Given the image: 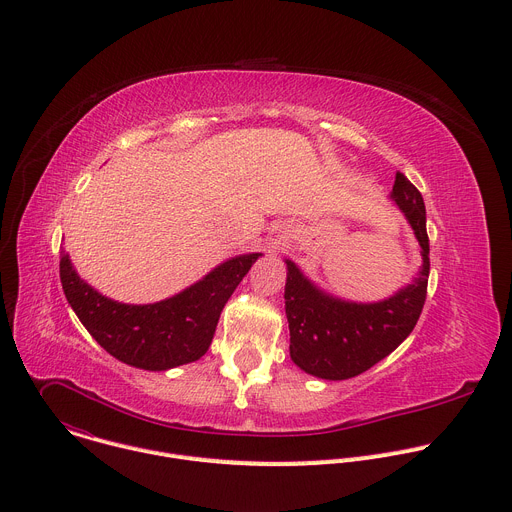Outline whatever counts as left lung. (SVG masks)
<instances>
[{
  "mask_svg": "<svg viewBox=\"0 0 512 512\" xmlns=\"http://www.w3.org/2000/svg\"><path fill=\"white\" fill-rule=\"evenodd\" d=\"M391 200L405 214L421 247V267L411 283L387 300L360 304L326 294L291 261L285 279L289 356L298 367L326 381L352 379L389 356L415 328L425 304L429 239L419 190L397 172Z\"/></svg>",
  "mask_w": 512,
  "mask_h": 512,
  "instance_id": "left-lung-1",
  "label": "left lung"
}]
</instances>
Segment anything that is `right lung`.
I'll return each instance as SVG.
<instances>
[{
  "mask_svg": "<svg viewBox=\"0 0 512 512\" xmlns=\"http://www.w3.org/2000/svg\"><path fill=\"white\" fill-rule=\"evenodd\" d=\"M261 255L231 257L156 304H121L99 294L66 251H60V281L70 308L111 356L135 369L170 371L206 354L225 304Z\"/></svg>",
  "mask_w": 512,
  "mask_h": 512,
  "instance_id": "right-lung-1",
  "label": "right lung"
}]
</instances>
